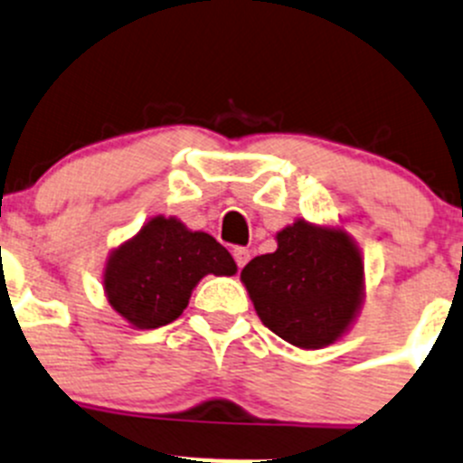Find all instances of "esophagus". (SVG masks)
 Here are the masks:
<instances>
[{"instance_id":"obj_1","label":"esophagus","mask_w":463,"mask_h":463,"mask_svg":"<svg viewBox=\"0 0 463 463\" xmlns=\"http://www.w3.org/2000/svg\"><path fill=\"white\" fill-rule=\"evenodd\" d=\"M234 259H236V266L243 268L245 263L250 261V250L248 248H234Z\"/></svg>"}]
</instances>
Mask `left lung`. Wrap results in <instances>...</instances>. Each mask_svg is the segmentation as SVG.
I'll use <instances>...</instances> for the list:
<instances>
[{
	"label": "left lung",
	"instance_id": "8db88e82",
	"mask_svg": "<svg viewBox=\"0 0 463 463\" xmlns=\"http://www.w3.org/2000/svg\"><path fill=\"white\" fill-rule=\"evenodd\" d=\"M241 281L261 323L302 350L336 343L364 302V261L352 236L302 218L277 234L275 252L243 268Z\"/></svg>",
	"mask_w": 463,
	"mask_h": 463
}]
</instances>
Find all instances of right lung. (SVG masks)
I'll list each match as a JSON object with an SVG mask.
<instances>
[{
	"instance_id": "add662e5",
	"label": "right lung",
	"mask_w": 463,
	"mask_h": 463,
	"mask_svg": "<svg viewBox=\"0 0 463 463\" xmlns=\"http://www.w3.org/2000/svg\"><path fill=\"white\" fill-rule=\"evenodd\" d=\"M204 275H236L232 254L182 220L154 215L109 254L104 293L131 327L156 329L184 314Z\"/></svg>"
}]
</instances>
